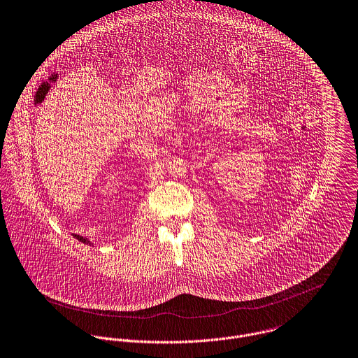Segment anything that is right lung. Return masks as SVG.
Returning <instances> with one entry per match:
<instances>
[{"label":"right lung","mask_w":358,"mask_h":358,"mask_svg":"<svg viewBox=\"0 0 358 358\" xmlns=\"http://www.w3.org/2000/svg\"><path fill=\"white\" fill-rule=\"evenodd\" d=\"M75 237L79 240V241H82V243H87V240L86 238H83L82 236H79V234H75Z\"/></svg>","instance_id":"add662e5"}]
</instances>
